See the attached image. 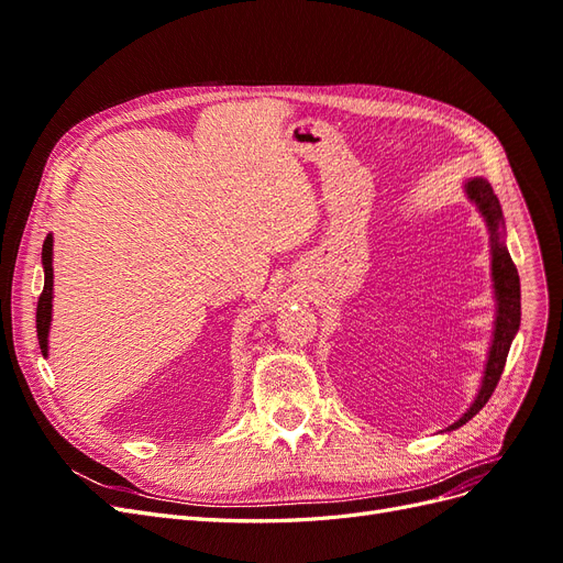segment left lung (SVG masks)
<instances>
[{"label": "left lung", "mask_w": 563, "mask_h": 563, "mask_svg": "<svg viewBox=\"0 0 563 563\" xmlns=\"http://www.w3.org/2000/svg\"><path fill=\"white\" fill-rule=\"evenodd\" d=\"M465 190L470 199L479 207L484 213L486 223L490 228V242H493V282H496V298H498V317H496V333H493V345L488 354V364H486V376L482 383L479 395H476L474 404L470 406V411L453 422L449 430H457L460 424H465L472 420L476 413L482 411L486 401L490 399L493 391L498 387V380L503 376V368L509 354V345L519 331V321H521V291H519V272L517 265L512 263V255L505 249L500 242V232L498 228L503 225V211H500V201L493 195V187L484 178H474L465 185Z\"/></svg>", "instance_id": "8db88e82"}]
</instances>
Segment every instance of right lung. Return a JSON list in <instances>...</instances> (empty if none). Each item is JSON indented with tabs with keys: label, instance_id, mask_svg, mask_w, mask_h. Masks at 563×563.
<instances>
[{
	"label": "right lung",
	"instance_id": "add662e5",
	"mask_svg": "<svg viewBox=\"0 0 563 563\" xmlns=\"http://www.w3.org/2000/svg\"><path fill=\"white\" fill-rule=\"evenodd\" d=\"M51 246H54V240H51V234H48L44 246H42L44 291H42L40 302H37V338H40L42 354H46V335H48V323H51V288H54V267H51Z\"/></svg>",
	"mask_w": 563,
	"mask_h": 563
}]
</instances>
